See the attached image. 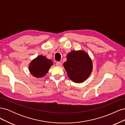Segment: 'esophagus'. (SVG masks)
<instances>
[{"mask_svg": "<svg viewBox=\"0 0 125 125\" xmlns=\"http://www.w3.org/2000/svg\"><path fill=\"white\" fill-rule=\"evenodd\" d=\"M62 63L61 62H57L56 63V65L58 67H61Z\"/></svg>", "mask_w": 125, "mask_h": 125, "instance_id": "1", "label": "esophagus"}]
</instances>
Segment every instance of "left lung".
Segmentation results:
<instances>
[{
  "mask_svg": "<svg viewBox=\"0 0 125 125\" xmlns=\"http://www.w3.org/2000/svg\"><path fill=\"white\" fill-rule=\"evenodd\" d=\"M63 67L68 76L75 83H81L87 79L93 69L92 59L86 52L73 51L67 55Z\"/></svg>",
  "mask_w": 125,
  "mask_h": 125,
  "instance_id": "left-lung-1",
  "label": "left lung"
}]
</instances>
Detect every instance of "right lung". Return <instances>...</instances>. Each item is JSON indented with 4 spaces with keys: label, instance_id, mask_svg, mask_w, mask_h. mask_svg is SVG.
<instances>
[{
    "label": "right lung",
    "instance_id": "add662e5",
    "mask_svg": "<svg viewBox=\"0 0 125 125\" xmlns=\"http://www.w3.org/2000/svg\"><path fill=\"white\" fill-rule=\"evenodd\" d=\"M52 65V60L47 59L45 56L39 55L30 63L29 69L33 76L40 78L46 75Z\"/></svg>",
    "mask_w": 125,
    "mask_h": 125
}]
</instances>
